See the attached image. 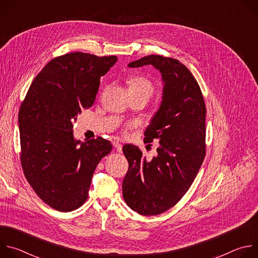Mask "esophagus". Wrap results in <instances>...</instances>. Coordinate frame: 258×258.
I'll return each instance as SVG.
<instances>
[{
    "label": "esophagus",
    "mask_w": 258,
    "mask_h": 258,
    "mask_svg": "<svg viewBox=\"0 0 258 258\" xmlns=\"http://www.w3.org/2000/svg\"><path fill=\"white\" fill-rule=\"evenodd\" d=\"M113 146H114V148L117 150V152H121L122 151V145L118 141H114L113 142Z\"/></svg>",
    "instance_id": "obj_1"
}]
</instances>
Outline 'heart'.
<instances>
[{
    "label": "heart",
    "instance_id": "heart-1",
    "mask_svg": "<svg viewBox=\"0 0 258 258\" xmlns=\"http://www.w3.org/2000/svg\"><path fill=\"white\" fill-rule=\"evenodd\" d=\"M127 84H128L130 91L146 93V94L150 95V97L154 91V87H153V84L151 83V81L147 78H144V77H133V78L128 79ZM128 126L134 127V126H136V123H130Z\"/></svg>",
    "mask_w": 258,
    "mask_h": 258
}]
</instances>
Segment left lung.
Returning a JSON list of instances; mask_svg holds the SVG:
<instances>
[{"label":"left lung","mask_w":258,"mask_h":258,"mask_svg":"<svg viewBox=\"0 0 258 258\" xmlns=\"http://www.w3.org/2000/svg\"><path fill=\"white\" fill-rule=\"evenodd\" d=\"M150 64L161 73L163 92L144 142L159 140L157 156L146 159L130 144L122 148L128 161L122 195L142 215H157L174 206L190 189L206 153V108L197 81L178 60L160 55L145 56L128 67Z\"/></svg>","instance_id":"8db88e82"}]
</instances>
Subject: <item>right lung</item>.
Wrapping results in <instances>:
<instances>
[{
	"label": "right lung",
	"mask_w": 258,
	"mask_h": 258,
	"mask_svg": "<svg viewBox=\"0 0 258 258\" xmlns=\"http://www.w3.org/2000/svg\"><path fill=\"white\" fill-rule=\"evenodd\" d=\"M117 61L76 52L52 59L35 77L18 114L20 160L38 196L67 212L88 199L92 176L112 145L101 137L88 142L73 137V122L96 99L100 80Z\"/></svg>",
	"instance_id": "right-lung-1"
}]
</instances>
